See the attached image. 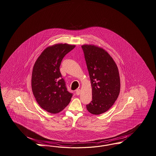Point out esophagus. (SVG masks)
I'll use <instances>...</instances> for the list:
<instances>
[{
    "label": "esophagus",
    "instance_id": "34e87169",
    "mask_svg": "<svg viewBox=\"0 0 156 156\" xmlns=\"http://www.w3.org/2000/svg\"><path fill=\"white\" fill-rule=\"evenodd\" d=\"M80 92H81L80 89H77L76 90V95H79L80 94Z\"/></svg>",
    "mask_w": 156,
    "mask_h": 156
}]
</instances>
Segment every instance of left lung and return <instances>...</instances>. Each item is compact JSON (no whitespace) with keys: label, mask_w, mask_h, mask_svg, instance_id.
<instances>
[{"label":"left lung","mask_w":156,"mask_h":156,"mask_svg":"<svg viewBox=\"0 0 156 156\" xmlns=\"http://www.w3.org/2000/svg\"><path fill=\"white\" fill-rule=\"evenodd\" d=\"M92 87V100L86 105L94 115L108 111L119 96L120 80L118 68L104 49L94 44L82 45Z\"/></svg>","instance_id":"obj_1"}]
</instances>
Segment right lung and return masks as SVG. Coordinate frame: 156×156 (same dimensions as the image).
Returning a JSON list of instances; mask_svg holds the SVG:
<instances>
[{
	"label": "right lung",
	"instance_id": "add662e5",
	"mask_svg": "<svg viewBox=\"0 0 156 156\" xmlns=\"http://www.w3.org/2000/svg\"><path fill=\"white\" fill-rule=\"evenodd\" d=\"M75 45L59 43L49 46L42 51L34 65L32 90L40 107L51 114L62 111L71 101L60 72L62 58Z\"/></svg>",
	"mask_w": 156,
	"mask_h": 156
}]
</instances>
